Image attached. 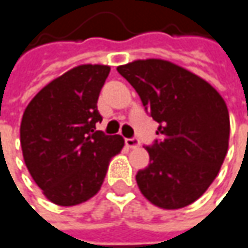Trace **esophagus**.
<instances>
[{
    "label": "esophagus",
    "mask_w": 248,
    "mask_h": 248,
    "mask_svg": "<svg viewBox=\"0 0 248 248\" xmlns=\"http://www.w3.org/2000/svg\"><path fill=\"white\" fill-rule=\"evenodd\" d=\"M125 144L128 148H137V147H140V140L138 138H126Z\"/></svg>",
    "instance_id": "34e87169"
}]
</instances>
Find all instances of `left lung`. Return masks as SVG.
<instances>
[{
    "label": "left lung",
    "mask_w": 248,
    "mask_h": 248,
    "mask_svg": "<svg viewBox=\"0 0 248 248\" xmlns=\"http://www.w3.org/2000/svg\"><path fill=\"white\" fill-rule=\"evenodd\" d=\"M117 72L158 123L160 140L147 148L150 165L137 173L141 194L165 210L189 206L207 191L228 153L225 100L207 80L168 60H135Z\"/></svg>",
    "instance_id": "left-lung-1"
}]
</instances>
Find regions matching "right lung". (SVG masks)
<instances>
[{
    "label": "right lung",
    "instance_id": "obj_1",
    "mask_svg": "<svg viewBox=\"0 0 248 248\" xmlns=\"http://www.w3.org/2000/svg\"><path fill=\"white\" fill-rule=\"evenodd\" d=\"M106 64H80L46 83L25 108L20 144L26 168L42 194L57 206L85 203L100 191L108 163L125 145L95 125Z\"/></svg>",
    "mask_w": 248,
    "mask_h": 248
}]
</instances>
